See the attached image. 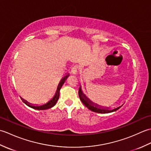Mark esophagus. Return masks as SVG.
Wrapping results in <instances>:
<instances>
[{
	"label": "esophagus",
	"mask_w": 151,
	"mask_h": 151,
	"mask_svg": "<svg viewBox=\"0 0 151 151\" xmlns=\"http://www.w3.org/2000/svg\"><path fill=\"white\" fill-rule=\"evenodd\" d=\"M78 71V67L77 66H74L73 68H72V70H71V72L73 74H76V73H77Z\"/></svg>",
	"instance_id": "obj_1"
}]
</instances>
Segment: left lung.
<instances>
[{
    "label": "left lung",
    "instance_id": "1",
    "mask_svg": "<svg viewBox=\"0 0 151 151\" xmlns=\"http://www.w3.org/2000/svg\"><path fill=\"white\" fill-rule=\"evenodd\" d=\"M78 95L80 99L82 101V102L84 104L86 107H87L88 109H89L91 111H93L94 112H96V113H100V114H108V113H110V112H113L117 110L118 109H119L122 106L123 104H122L120 106H119L116 108H114L113 110H111V109H109L108 108H103L101 106L97 105V104H95L93 102H91L89 99L86 97V96L83 93L82 90L81 89V86H80V88H79V91H78Z\"/></svg>",
    "mask_w": 151,
    "mask_h": 151
}]
</instances>
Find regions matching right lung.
Instances as JSON below:
<instances>
[{
	"instance_id": "add662e5",
	"label": "right lung",
	"mask_w": 151,
	"mask_h": 151,
	"mask_svg": "<svg viewBox=\"0 0 151 151\" xmlns=\"http://www.w3.org/2000/svg\"><path fill=\"white\" fill-rule=\"evenodd\" d=\"M69 76V75L68 74V75H65L62 80H61L58 86V88H57L55 95H54L53 98L51 99V100H50L49 102H47V103H45V104H44L43 105H41V106H34V105H32V104H30L29 102H28L27 101L24 100V99H22V98H21V99L22 100V101H23L24 103L25 104H27L28 106H29L32 108L36 109V110H47V109L52 108L56 104L58 100L59 97H60V89H61V88H62V86H63V84H64V82H65V81H66V79L67 78V77H68Z\"/></svg>"
}]
</instances>
